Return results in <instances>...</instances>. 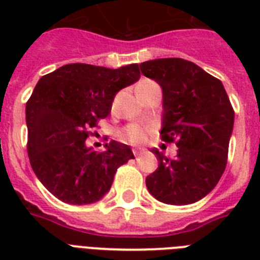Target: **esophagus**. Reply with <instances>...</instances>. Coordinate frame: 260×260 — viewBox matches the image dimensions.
Segmentation results:
<instances>
[{
    "instance_id": "34e87169",
    "label": "esophagus",
    "mask_w": 260,
    "mask_h": 260,
    "mask_svg": "<svg viewBox=\"0 0 260 260\" xmlns=\"http://www.w3.org/2000/svg\"><path fill=\"white\" fill-rule=\"evenodd\" d=\"M132 151H134V155H135V156H138V155L139 154H140V152H142V148H134V150H132Z\"/></svg>"
}]
</instances>
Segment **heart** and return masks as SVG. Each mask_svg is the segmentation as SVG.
Wrapping results in <instances>:
<instances>
[{
  "mask_svg": "<svg viewBox=\"0 0 260 260\" xmlns=\"http://www.w3.org/2000/svg\"><path fill=\"white\" fill-rule=\"evenodd\" d=\"M152 85H156V83L150 79H143L138 83L136 91H140V90L152 86ZM147 134H148V129L144 126L139 125V124H129L120 132V139L124 142L131 143V144H140V143L146 142Z\"/></svg>",
  "mask_w": 260,
  "mask_h": 260,
  "instance_id": "b5f03b06",
  "label": "heart"
}]
</instances>
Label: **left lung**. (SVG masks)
Returning <instances> with one entry per match:
<instances>
[{
	"mask_svg": "<svg viewBox=\"0 0 260 260\" xmlns=\"http://www.w3.org/2000/svg\"><path fill=\"white\" fill-rule=\"evenodd\" d=\"M140 70L163 91L162 140L175 142L177 156L156 148L158 169L146 178L158 201L187 205L209 194L225 170L235 112L220 79L181 58L143 62Z\"/></svg>",
	"mask_w": 260,
	"mask_h": 260,
	"instance_id": "8db88e82",
	"label": "left lung"
}]
</instances>
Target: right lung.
I'll list each match as a JSON object with an SVG mask.
<instances>
[{
    "label": "right lung",
    "mask_w": 260,
    "mask_h": 260,
    "mask_svg": "<svg viewBox=\"0 0 260 260\" xmlns=\"http://www.w3.org/2000/svg\"><path fill=\"white\" fill-rule=\"evenodd\" d=\"M139 78L138 63L116 70L71 63L39 79L25 106L26 148L32 170L58 200L70 205L100 201L118 167L135 158L116 140L102 152L85 142L110 113L114 95Z\"/></svg>",
    "instance_id": "1"
}]
</instances>
